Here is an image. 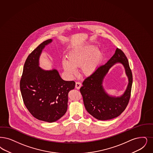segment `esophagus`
<instances>
[{
	"mask_svg": "<svg viewBox=\"0 0 153 153\" xmlns=\"http://www.w3.org/2000/svg\"><path fill=\"white\" fill-rule=\"evenodd\" d=\"M81 85H81V82H76L75 88H76V89H79V88H81Z\"/></svg>",
	"mask_w": 153,
	"mask_h": 153,
	"instance_id": "1",
	"label": "esophagus"
}]
</instances>
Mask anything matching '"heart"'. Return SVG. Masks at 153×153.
I'll list each match as a JSON object with an SVG mask.
<instances>
[{
  "mask_svg": "<svg viewBox=\"0 0 153 153\" xmlns=\"http://www.w3.org/2000/svg\"><path fill=\"white\" fill-rule=\"evenodd\" d=\"M90 56L91 57L88 60ZM101 57V51H96L94 46L90 45L83 49L71 52L68 55V61L64 60L62 62V67L67 74L72 76L76 74V68L82 66V74L89 76L96 71Z\"/></svg>",
  "mask_w": 153,
  "mask_h": 153,
  "instance_id": "1",
  "label": "heart"
}]
</instances>
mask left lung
Returning <instances> with one entry per match:
<instances>
[{
  "label": "left lung",
  "instance_id": "1",
  "mask_svg": "<svg viewBox=\"0 0 153 153\" xmlns=\"http://www.w3.org/2000/svg\"><path fill=\"white\" fill-rule=\"evenodd\" d=\"M124 66L128 79V84L120 97L109 95L104 89L103 82L109 69L116 63ZM133 76L126 56L121 49L117 48L113 56L105 64L86 78L80 88L86 110L98 120H108L119 116L125 109L130 97Z\"/></svg>",
  "mask_w": 153,
  "mask_h": 153
}]
</instances>
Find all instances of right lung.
I'll list each match as a JSON object with an SVG mask.
<instances>
[{
	"mask_svg": "<svg viewBox=\"0 0 153 153\" xmlns=\"http://www.w3.org/2000/svg\"><path fill=\"white\" fill-rule=\"evenodd\" d=\"M52 39L40 44L25 62L20 88L25 105L39 120L53 122L63 116L68 108V93L74 89V81L62 79L56 69L45 70L39 67V59Z\"/></svg>",
	"mask_w": 153,
	"mask_h": 153,
	"instance_id": "1",
	"label": "right lung"
}]
</instances>
